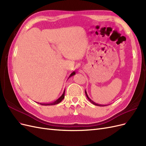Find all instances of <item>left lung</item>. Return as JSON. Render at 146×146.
<instances>
[{"label":"left lung","instance_id":"obj_1","mask_svg":"<svg viewBox=\"0 0 146 146\" xmlns=\"http://www.w3.org/2000/svg\"><path fill=\"white\" fill-rule=\"evenodd\" d=\"M85 94H86V97H87V98H88V99L90 100V102H91L92 104H94V105H97V106H100V107H104V106H106L105 105H100V104H96V103H95L94 102H93L92 101L89 97H88V94H87V92H86V91L85 90Z\"/></svg>","mask_w":146,"mask_h":146}]
</instances>
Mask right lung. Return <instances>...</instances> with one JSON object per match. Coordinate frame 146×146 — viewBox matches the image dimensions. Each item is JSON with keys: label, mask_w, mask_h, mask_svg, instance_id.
Listing matches in <instances>:
<instances>
[{"label": "right lung", "mask_w": 146, "mask_h": 146, "mask_svg": "<svg viewBox=\"0 0 146 146\" xmlns=\"http://www.w3.org/2000/svg\"><path fill=\"white\" fill-rule=\"evenodd\" d=\"M75 74H76V72H75V71L72 72L71 74H70V76H69L68 78H69L70 77H72V76H74ZM64 93H65V89H64V91H63V94L61 95V96L60 97V98H59L58 99H57V100H56L55 101L53 102L49 103V104H41V105H45V106H46V105H54L58 104H59V103L60 102L62 101V100L64 98ZM38 104H39V103H38Z\"/></svg>", "instance_id": "right-lung-1"}]
</instances>
